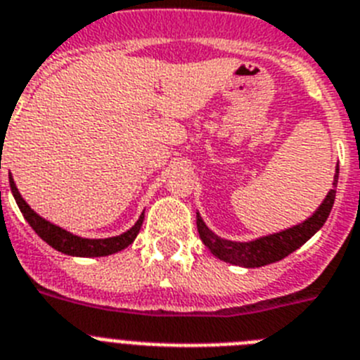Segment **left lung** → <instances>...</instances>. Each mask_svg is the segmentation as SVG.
I'll return each instance as SVG.
<instances>
[{
    "instance_id": "1",
    "label": "left lung",
    "mask_w": 360,
    "mask_h": 360,
    "mask_svg": "<svg viewBox=\"0 0 360 360\" xmlns=\"http://www.w3.org/2000/svg\"><path fill=\"white\" fill-rule=\"evenodd\" d=\"M337 181H339V168H335V176H333V188L328 192L324 201L321 202L315 214L308 217L302 223L295 224L292 228H286L279 233H270V236L259 237L255 240L248 243H237V240H228L223 237L215 236L210 228L206 226L205 221L201 219L198 212V232L205 246L210 250L212 254L217 259L230 264L245 268H259L270 262H277L301 248L306 240L310 239L315 232H319L323 224L326 223L328 215L331 212V206L335 201V188Z\"/></svg>"
}]
</instances>
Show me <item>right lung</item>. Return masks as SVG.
Segmentation results:
<instances>
[{
    "label": "right lung",
    "instance_id": "add662e5",
    "mask_svg": "<svg viewBox=\"0 0 360 360\" xmlns=\"http://www.w3.org/2000/svg\"><path fill=\"white\" fill-rule=\"evenodd\" d=\"M11 181V190L12 195H14L15 202L20 206L21 214L27 219V223L32 226L34 232L45 240L46 245H50L54 250L61 252V254L74 255V257H105V255L117 254L121 250H124L127 246H130L134 243V239L137 237L139 230H141L143 219H145V212L139 215L137 223L134 224L130 230H127L121 236L115 237H106V239H85V237L74 236V233L67 232L63 228L56 226L50 221L43 219L41 215H37L36 212L27 205L21 193L18 192V186H15L12 176L8 177Z\"/></svg>",
    "mask_w": 360,
    "mask_h": 360
}]
</instances>
